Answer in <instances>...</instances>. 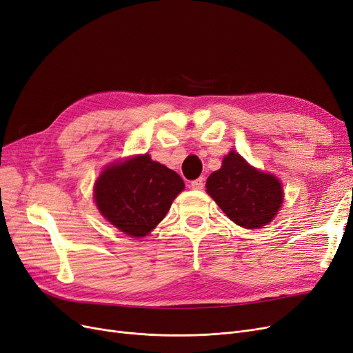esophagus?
I'll return each instance as SVG.
<instances>
[{
	"instance_id": "obj_1",
	"label": "esophagus",
	"mask_w": 353,
	"mask_h": 353,
	"mask_svg": "<svg viewBox=\"0 0 353 353\" xmlns=\"http://www.w3.org/2000/svg\"><path fill=\"white\" fill-rule=\"evenodd\" d=\"M191 187L194 190H203L204 188V178H196L191 182Z\"/></svg>"
}]
</instances>
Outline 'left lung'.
Returning a JSON list of instances; mask_svg holds the SVG:
<instances>
[{
  "label": "left lung",
  "mask_w": 353,
  "mask_h": 353,
  "mask_svg": "<svg viewBox=\"0 0 353 353\" xmlns=\"http://www.w3.org/2000/svg\"><path fill=\"white\" fill-rule=\"evenodd\" d=\"M205 187L225 216L245 229H261L272 221L284 200L279 179L250 166L234 150L208 176Z\"/></svg>",
  "instance_id": "obj_1"
}]
</instances>
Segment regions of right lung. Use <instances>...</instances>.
Masks as SVG:
<instances>
[{
    "label": "right lung",
    "instance_id": "add662e5",
    "mask_svg": "<svg viewBox=\"0 0 353 353\" xmlns=\"http://www.w3.org/2000/svg\"><path fill=\"white\" fill-rule=\"evenodd\" d=\"M184 188L175 171L146 153L108 165L95 181L94 200L105 220L120 232L143 237L163 220Z\"/></svg>",
    "mask_w": 353,
    "mask_h": 353
}]
</instances>
